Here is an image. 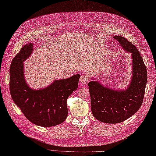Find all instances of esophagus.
<instances>
[{
  "label": "esophagus",
  "mask_w": 156,
  "mask_h": 156,
  "mask_svg": "<svg viewBox=\"0 0 156 156\" xmlns=\"http://www.w3.org/2000/svg\"><path fill=\"white\" fill-rule=\"evenodd\" d=\"M89 81V78L88 75L87 74H83L81 75V79H80V82L83 84H86Z\"/></svg>",
  "instance_id": "obj_1"
}]
</instances>
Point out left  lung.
I'll use <instances>...</instances> for the list:
<instances>
[{"instance_id":"1","label":"left lung","mask_w":156,"mask_h":156,"mask_svg":"<svg viewBox=\"0 0 156 156\" xmlns=\"http://www.w3.org/2000/svg\"><path fill=\"white\" fill-rule=\"evenodd\" d=\"M122 49L131 54L132 76L124 89L111 88L91 78L88 83L90 106L94 117L102 122H122L140 108L147 83V70L139 51L122 36H114Z\"/></svg>"}]
</instances>
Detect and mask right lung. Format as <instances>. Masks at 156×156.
I'll return each mask as SVG.
<instances>
[{
    "label": "right lung",
    "mask_w": 156,
    "mask_h": 156,
    "mask_svg": "<svg viewBox=\"0 0 156 156\" xmlns=\"http://www.w3.org/2000/svg\"><path fill=\"white\" fill-rule=\"evenodd\" d=\"M34 51V44L24 45L13 58L10 67V91L13 101L32 123L51 127L66 120L67 100L78 88L80 75L55 79L44 88L34 89L26 81L24 62Z\"/></svg>",
    "instance_id": "obj_1"
}]
</instances>
